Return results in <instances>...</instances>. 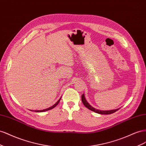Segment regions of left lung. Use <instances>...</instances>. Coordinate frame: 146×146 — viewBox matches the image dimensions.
Segmentation results:
<instances>
[{
	"instance_id": "1",
	"label": "left lung",
	"mask_w": 146,
	"mask_h": 146,
	"mask_svg": "<svg viewBox=\"0 0 146 146\" xmlns=\"http://www.w3.org/2000/svg\"><path fill=\"white\" fill-rule=\"evenodd\" d=\"M81 99H82V103L84 104V105L87 108H88L89 110L95 112H96V113H98V114H112L114 113V112H115V111H117L119 110V109H117V110H111V111H101V110H97L95 109V108H93L92 106H90L89 104L88 103V102H87L86 101V100L85 98V97H84V94H83L81 96Z\"/></svg>"
}]
</instances>
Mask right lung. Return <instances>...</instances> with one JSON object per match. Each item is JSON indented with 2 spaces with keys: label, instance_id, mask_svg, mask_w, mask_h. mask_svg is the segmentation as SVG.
<instances>
[{
  "label": "right lung",
  "instance_id": "obj_1",
  "mask_svg": "<svg viewBox=\"0 0 146 146\" xmlns=\"http://www.w3.org/2000/svg\"><path fill=\"white\" fill-rule=\"evenodd\" d=\"M60 99H61V98L54 104V105L53 106H52L51 107H49V108H47V109H45V110H38V111H35V112H43V111H48V110H51V109H52V108H55V107L58 105V103H59V102H60ZM31 111H32V110H31Z\"/></svg>",
  "mask_w": 146,
  "mask_h": 146
}]
</instances>
